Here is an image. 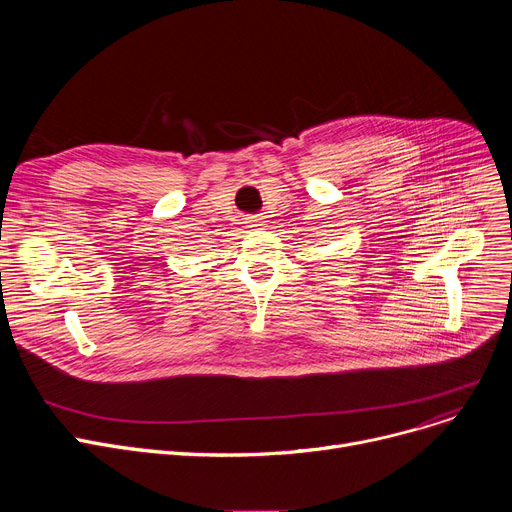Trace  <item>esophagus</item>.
<instances>
[{
  "instance_id": "1",
  "label": "esophagus",
  "mask_w": 512,
  "mask_h": 512,
  "mask_svg": "<svg viewBox=\"0 0 512 512\" xmlns=\"http://www.w3.org/2000/svg\"><path fill=\"white\" fill-rule=\"evenodd\" d=\"M247 222L245 224H249L247 228H253V230H261V228H265V215H251V218H245Z\"/></svg>"
}]
</instances>
